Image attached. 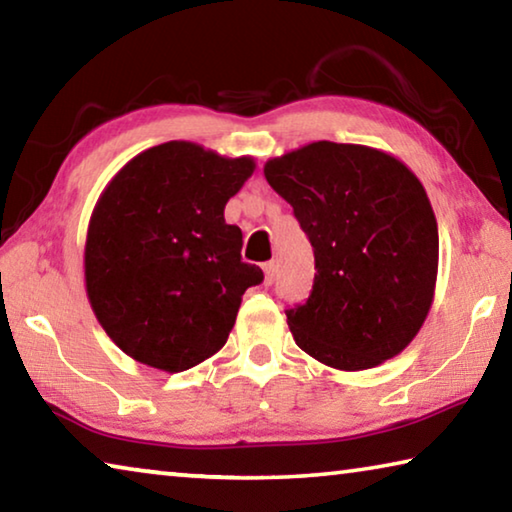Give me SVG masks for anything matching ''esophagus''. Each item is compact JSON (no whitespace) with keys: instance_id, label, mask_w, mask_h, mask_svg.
<instances>
[{"instance_id":"esophagus-1","label":"esophagus","mask_w":512,"mask_h":512,"mask_svg":"<svg viewBox=\"0 0 512 512\" xmlns=\"http://www.w3.org/2000/svg\"><path fill=\"white\" fill-rule=\"evenodd\" d=\"M264 275H266V284H273L277 277V264L275 262L264 264Z\"/></svg>"}]
</instances>
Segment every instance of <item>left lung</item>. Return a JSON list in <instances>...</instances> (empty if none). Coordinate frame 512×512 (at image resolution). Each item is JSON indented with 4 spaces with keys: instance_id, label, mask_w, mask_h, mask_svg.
<instances>
[{
    "instance_id": "8db88e82",
    "label": "left lung",
    "mask_w": 512,
    "mask_h": 512,
    "mask_svg": "<svg viewBox=\"0 0 512 512\" xmlns=\"http://www.w3.org/2000/svg\"><path fill=\"white\" fill-rule=\"evenodd\" d=\"M264 176L314 248V287L287 309L298 348L339 370L400 354L438 275V223L415 173L370 146L314 142L268 160Z\"/></svg>"
}]
</instances>
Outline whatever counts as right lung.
I'll return each mask as SVG.
<instances>
[{"mask_svg": "<svg viewBox=\"0 0 512 512\" xmlns=\"http://www.w3.org/2000/svg\"><path fill=\"white\" fill-rule=\"evenodd\" d=\"M255 171L194 142H167L126 164L94 205L85 289L128 357L180 372L219 352L262 268L241 262L225 203Z\"/></svg>", "mask_w": 512, "mask_h": 512, "instance_id": "1", "label": "right lung"}]
</instances>
